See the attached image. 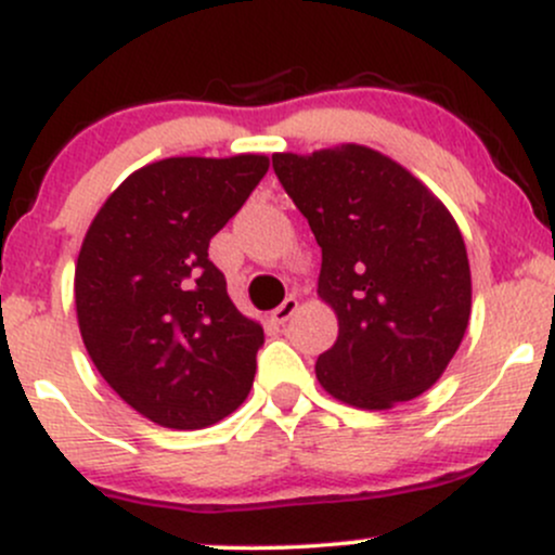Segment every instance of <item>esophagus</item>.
Instances as JSON below:
<instances>
[{
    "instance_id": "esophagus-1",
    "label": "esophagus",
    "mask_w": 555,
    "mask_h": 555,
    "mask_svg": "<svg viewBox=\"0 0 555 555\" xmlns=\"http://www.w3.org/2000/svg\"><path fill=\"white\" fill-rule=\"evenodd\" d=\"M295 313H297V297L289 295V297L284 299L282 305H279L276 310H273L271 318H273V321H276V323H286Z\"/></svg>"
}]
</instances>
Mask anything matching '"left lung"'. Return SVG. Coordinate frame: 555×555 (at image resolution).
<instances>
[{
	"label": "left lung",
	"instance_id": "left-lung-1",
	"mask_svg": "<svg viewBox=\"0 0 555 555\" xmlns=\"http://www.w3.org/2000/svg\"><path fill=\"white\" fill-rule=\"evenodd\" d=\"M271 162L321 245L318 295L339 318L334 347L315 362L321 386L360 410L428 391L460 349L473 308L454 216L417 177L365 145Z\"/></svg>",
	"mask_w": 555,
	"mask_h": 555
}]
</instances>
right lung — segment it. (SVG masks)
Wrapping results in <instances>:
<instances>
[{
  "instance_id": "obj_1",
  "label": "right lung",
  "mask_w": 555,
  "mask_h": 555,
  "mask_svg": "<svg viewBox=\"0 0 555 555\" xmlns=\"http://www.w3.org/2000/svg\"><path fill=\"white\" fill-rule=\"evenodd\" d=\"M269 158L177 156L132 171L88 227L75 308L93 365L151 423L197 430L245 401L263 328L234 308L208 245Z\"/></svg>"
}]
</instances>
